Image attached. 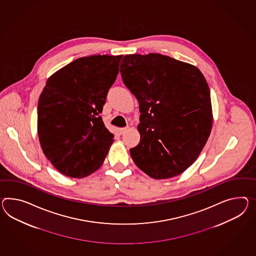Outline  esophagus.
Segmentation results:
<instances>
[{
    "label": "esophagus",
    "instance_id": "obj_1",
    "mask_svg": "<svg viewBox=\"0 0 256 256\" xmlns=\"http://www.w3.org/2000/svg\"><path fill=\"white\" fill-rule=\"evenodd\" d=\"M126 130H128V128H118V132L119 135H122V134L125 133Z\"/></svg>",
    "mask_w": 256,
    "mask_h": 256
}]
</instances>
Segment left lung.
I'll list each match as a JSON object with an SVG mask.
<instances>
[{"label": "left lung", "instance_id": "8db88e82", "mask_svg": "<svg viewBox=\"0 0 256 256\" xmlns=\"http://www.w3.org/2000/svg\"><path fill=\"white\" fill-rule=\"evenodd\" d=\"M140 104L138 168L156 180L181 174L198 158L212 124L210 90L196 66L160 54H128L120 64Z\"/></svg>", "mask_w": 256, "mask_h": 256}]
</instances>
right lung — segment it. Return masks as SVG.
Returning <instances> with one entry per match:
<instances>
[{"label": "right lung", "mask_w": 256, "mask_h": 256, "mask_svg": "<svg viewBox=\"0 0 256 256\" xmlns=\"http://www.w3.org/2000/svg\"><path fill=\"white\" fill-rule=\"evenodd\" d=\"M122 56L82 57L46 82L38 102V135L44 156L62 174L85 178L106 159L114 135L100 118Z\"/></svg>", "instance_id": "add662e5"}]
</instances>
